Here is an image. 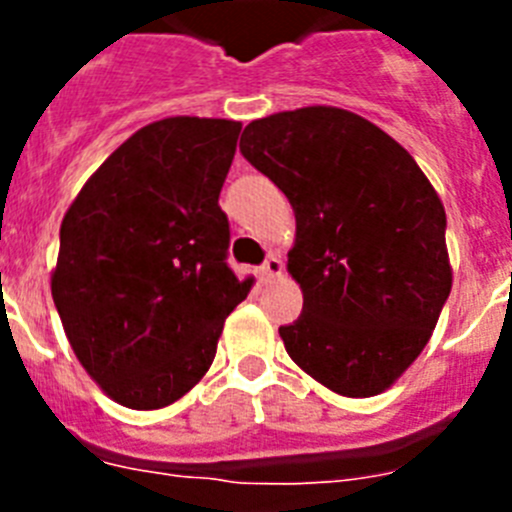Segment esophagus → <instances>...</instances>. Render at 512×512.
I'll list each match as a JSON object with an SVG mask.
<instances>
[{
  "mask_svg": "<svg viewBox=\"0 0 512 512\" xmlns=\"http://www.w3.org/2000/svg\"><path fill=\"white\" fill-rule=\"evenodd\" d=\"M282 269H284L282 259H277V256L271 253L269 259H266L264 264L259 266V274H261V277H264V279H271V277H279V274H282Z\"/></svg>",
  "mask_w": 512,
  "mask_h": 512,
  "instance_id": "esophagus-1",
  "label": "esophagus"
}]
</instances>
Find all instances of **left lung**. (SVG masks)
Returning <instances> with one entry per match:
<instances>
[{
	"mask_svg": "<svg viewBox=\"0 0 512 512\" xmlns=\"http://www.w3.org/2000/svg\"><path fill=\"white\" fill-rule=\"evenodd\" d=\"M241 153L297 217L287 269L302 315L279 328L287 354L338 395H379L418 359L449 300L436 189L397 140L338 107L253 120Z\"/></svg>",
	"mask_w": 512,
	"mask_h": 512,
	"instance_id": "1",
	"label": "left lung"
}]
</instances>
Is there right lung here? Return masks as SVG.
<instances>
[{
    "mask_svg": "<svg viewBox=\"0 0 512 512\" xmlns=\"http://www.w3.org/2000/svg\"><path fill=\"white\" fill-rule=\"evenodd\" d=\"M241 122L166 117L130 135L61 223L51 292L76 359L115 402L158 410L215 359L253 279L228 266L220 189Z\"/></svg>",
    "mask_w": 512,
    "mask_h": 512,
    "instance_id": "right-lung-1",
    "label": "right lung"
}]
</instances>
